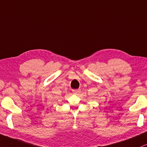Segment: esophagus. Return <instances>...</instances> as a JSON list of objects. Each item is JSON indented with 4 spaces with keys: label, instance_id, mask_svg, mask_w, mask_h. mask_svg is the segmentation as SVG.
Listing matches in <instances>:
<instances>
[{
    "label": "esophagus",
    "instance_id": "obj_1",
    "mask_svg": "<svg viewBox=\"0 0 147 147\" xmlns=\"http://www.w3.org/2000/svg\"><path fill=\"white\" fill-rule=\"evenodd\" d=\"M72 92H73L74 94L77 95V94H79V93L81 92V90H79V89H77V90H72Z\"/></svg>",
    "mask_w": 147,
    "mask_h": 147
}]
</instances>
